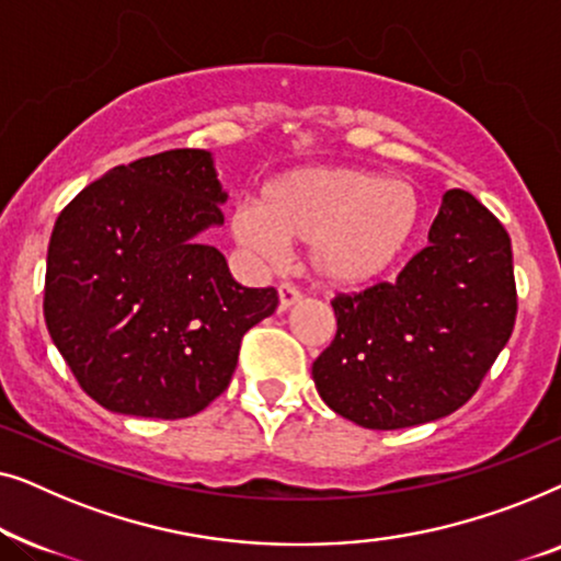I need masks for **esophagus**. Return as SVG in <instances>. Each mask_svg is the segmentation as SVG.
I'll list each match as a JSON object with an SVG mask.
<instances>
[{
    "mask_svg": "<svg viewBox=\"0 0 561 561\" xmlns=\"http://www.w3.org/2000/svg\"><path fill=\"white\" fill-rule=\"evenodd\" d=\"M298 301H301V294H298L290 283H283V286L278 288V309L288 311V309H294Z\"/></svg>",
    "mask_w": 561,
    "mask_h": 561,
    "instance_id": "obj_1",
    "label": "esophagus"
}]
</instances>
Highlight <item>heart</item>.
<instances>
[{
	"mask_svg": "<svg viewBox=\"0 0 561 561\" xmlns=\"http://www.w3.org/2000/svg\"><path fill=\"white\" fill-rule=\"evenodd\" d=\"M421 202L409 181L363 168H294L267 179L255 204L237 206L229 232L260 260L280 255V242H306L321 283L355 288L386 275L409 250Z\"/></svg>",
	"mask_w": 561,
	"mask_h": 561,
	"instance_id": "1",
	"label": "heart"
}]
</instances>
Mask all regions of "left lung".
Masks as SVG:
<instances>
[{
  "label": "left lung",
  "instance_id": "obj_1",
  "mask_svg": "<svg viewBox=\"0 0 561 561\" xmlns=\"http://www.w3.org/2000/svg\"><path fill=\"white\" fill-rule=\"evenodd\" d=\"M332 309L336 336L311 367L329 409L378 432L449 416L513 332L511 237L478 198L451 188L398 280L336 296Z\"/></svg>",
  "mask_w": 561,
  "mask_h": 561
}]
</instances>
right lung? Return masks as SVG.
<instances>
[{
  "mask_svg": "<svg viewBox=\"0 0 561 561\" xmlns=\"http://www.w3.org/2000/svg\"><path fill=\"white\" fill-rule=\"evenodd\" d=\"M209 150L117 165L60 211L43 313L83 393L106 411L186 419L229 386L248 329L278 309L202 234L225 225Z\"/></svg>",
  "mask_w": 561,
  "mask_h": 561,
  "instance_id": "add662e5",
  "label": "right lung"
}]
</instances>
